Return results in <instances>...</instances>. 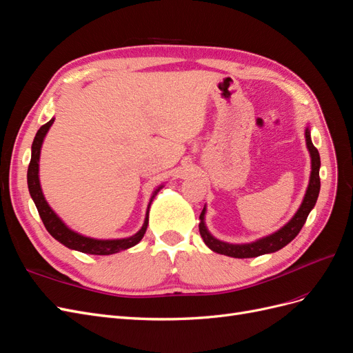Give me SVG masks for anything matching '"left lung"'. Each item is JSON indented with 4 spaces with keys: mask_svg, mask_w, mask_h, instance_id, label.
Wrapping results in <instances>:
<instances>
[{
    "mask_svg": "<svg viewBox=\"0 0 353 353\" xmlns=\"http://www.w3.org/2000/svg\"><path fill=\"white\" fill-rule=\"evenodd\" d=\"M305 140H306V147L309 156H311V176H309V184L306 188L305 197L299 206L297 212L294 213V216L288 221L284 227H281L279 231H275L270 236L262 237L256 241L252 243H243V244H232L227 241H221L216 237H213L209 232L205 216H206V205L203 208L200 213V223H199V231L200 236L205 241L208 248L213 252H216L219 254H225L231 256V258H256V256L266 254V253H274L276 250L283 249L284 245L290 243L299 232H301L302 227L305 225L306 218L315 206L318 194H319V188H321V183H319V168H321V159H319V153L312 144L311 140V131H309V126L305 128Z\"/></svg>",
    "mask_w": 353,
    "mask_h": 353,
    "instance_id": "8db88e82",
    "label": "left lung"
}]
</instances>
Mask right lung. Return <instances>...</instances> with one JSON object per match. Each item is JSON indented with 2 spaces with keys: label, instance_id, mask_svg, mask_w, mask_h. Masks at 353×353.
Here are the masks:
<instances>
[{
  "label": "right lung",
  "instance_id": "1",
  "mask_svg": "<svg viewBox=\"0 0 353 353\" xmlns=\"http://www.w3.org/2000/svg\"><path fill=\"white\" fill-rule=\"evenodd\" d=\"M54 123V117L50 119L46 125H42L35 138L34 143H32V156H30V163L28 168V188L32 200H34L35 206L38 209L39 216L44 222V225L47 228V231L54 237L59 243H61L66 248L72 249V250H78L82 253H88V254H113L117 252L126 250L130 248H134L135 244H138L141 241V239L144 237L147 225H148V210H150L152 201L156 197V194L159 193L160 190L163 188V184L159 185L150 197V201H148L147 206V212H145V218H144V223L143 227L138 230L134 236L131 237H125V239H109V240H101V239H92V237H87L82 236V234L73 231L72 228H69L65 222H63L57 213L50 208V205L47 203L44 193H42L41 188V183H39V156H41V147L42 143H44V138L47 135V132L50 131L51 125Z\"/></svg>",
  "mask_w": 353,
  "mask_h": 353
}]
</instances>
